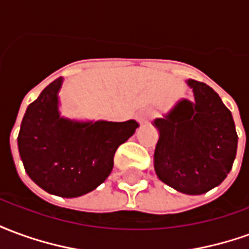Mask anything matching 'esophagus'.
I'll use <instances>...</instances> for the list:
<instances>
[{"instance_id":"34e87169","label":"esophagus","mask_w":249,"mask_h":249,"mask_svg":"<svg viewBox=\"0 0 249 249\" xmlns=\"http://www.w3.org/2000/svg\"><path fill=\"white\" fill-rule=\"evenodd\" d=\"M151 116H152L151 109H141L140 112L136 114V119H137V121L142 125V124H146V123L149 121Z\"/></svg>"}]
</instances>
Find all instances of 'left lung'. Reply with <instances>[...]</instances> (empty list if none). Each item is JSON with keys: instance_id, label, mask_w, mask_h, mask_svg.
Listing matches in <instances>:
<instances>
[{"instance_id": "1", "label": "left lung", "mask_w": 249, "mask_h": 249, "mask_svg": "<svg viewBox=\"0 0 249 249\" xmlns=\"http://www.w3.org/2000/svg\"><path fill=\"white\" fill-rule=\"evenodd\" d=\"M195 100L180 98L153 120L159 130L153 164L157 178L185 195H203L224 181L237 151L230 109L207 84L187 80Z\"/></svg>"}]
</instances>
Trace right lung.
I'll return each instance as SVG.
<instances>
[{"mask_svg":"<svg viewBox=\"0 0 249 249\" xmlns=\"http://www.w3.org/2000/svg\"><path fill=\"white\" fill-rule=\"evenodd\" d=\"M58 77L26 108L19 128V157L28 176L60 197H78L103 184L113 169V157L139 124L71 120L61 116Z\"/></svg>","mask_w":249,"mask_h":249,"instance_id":"obj_1","label":"right lung"}]
</instances>
